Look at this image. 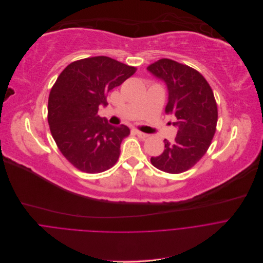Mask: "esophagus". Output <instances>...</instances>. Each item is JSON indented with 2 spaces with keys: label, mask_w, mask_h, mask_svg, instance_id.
<instances>
[{
  "label": "esophagus",
  "mask_w": 263,
  "mask_h": 263,
  "mask_svg": "<svg viewBox=\"0 0 263 263\" xmlns=\"http://www.w3.org/2000/svg\"><path fill=\"white\" fill-rule=\"evenodd\" d=\"M136 134H137V136H138L139 138H141V139H146V138H148V135H147V134L142 133V132H140V130H136Z\"/></svg>",
  "instance_id": "esophagus-1"
}]
</instances>
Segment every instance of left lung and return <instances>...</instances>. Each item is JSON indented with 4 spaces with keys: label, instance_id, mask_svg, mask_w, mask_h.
Returning <instances> with one entry per match:
<instances>
[{
    "label": "left lung",
    "instance_id": "1",
    "mask_svg": "<svg viewBox=\"0 0 263 263\" xmlns=\"http://www.w3.org/2000/svg\"><path fill=\"white\" fill-rule=\"evenodd\" d=\"M147 70L168 89L166 113L176 117L174 143L165 139L164 152L151 157L161 171L178 174L192 168L205 154L216 133L218 108L214 92L201 73L170 59H161Z\"/></svg>",
    "mask_w": 263,
    "mask_h": 263
}]
</instances>
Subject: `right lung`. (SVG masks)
Instances as JSON below:
<instances>
[{
	"label": "right lung",
	"instance_id": "right-lung-1",
	"mask_svg": "<svg viewBox=\"0 0 263 263\" xmlns=\"http://www.w3.org/2000/svg\"><path fill=\"white\" fill-rule=\"evenodd\" d=\"M136 67L104 56L69 64L52 86L47 120L52 138L66 159L87 173L113 167L120 144L129 135L126 125L114 126L97 113L107 107V95L136 72Z\"/></svg>",
	"mask_w": 263,
	"mask_h": 263
}]
</instances>
